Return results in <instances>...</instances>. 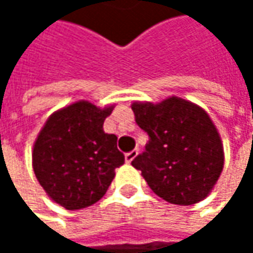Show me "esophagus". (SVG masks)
Listing matches in <instances>:
<instances>
[{
	"label": "esophagus",
	"mask_w": 253,
	"mask_h": 253,
	"mask_svg": "<svg viewBox=\"0 0 253 253\" xmlns=\"http://www.w3.org/2000/svg\"><path fill=\"white\" fill-rule=\"evenodd\" d=\"M136 155H137V151L134 149V151H130V152H127L126 154V163H131L134 158H136Z\"/></svg>",
	"instance_id": "obj_1"
}]
</instances>
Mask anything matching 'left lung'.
Here are the masks:
<instances>
[{
  "instance_id": "1",
  "label": "left lung",
  "mask_w": 253,
  "mask_h": 253,
  "mask_svg": "<svg viewBox=\"0 0 253 253\" xmlns=\"http://www.w3.org/2000/svg\"><path fill=\"white\" fill-rule=\"evenodd\" d=\"M136 123L149 136L131 166L164 201L193 205L217 183L224 166L220 134L210 116L180 98L161 104L134 102Z\"/></svg>"
}]
</instances>
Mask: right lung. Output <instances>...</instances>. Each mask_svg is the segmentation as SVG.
Masks as SVG:
<instances>
[{
    "label": "right lung",
    "mask_w": 253,
    "mask_h": 253,
    "mask_svg": "<svg viewBox=\"0 0 253 253\" xmlns=\"http://www.w3.org/2000/svg\"><path fill=\"white\" fill-rule=\"evenodd\" d=\"M113 108L80 101L54 113L33 146V171L52 201L75 211L98 202L125 164L117 136L104 131Z\"/></svg>",
    "instance_id": "obj_1"
}]
</instances>
